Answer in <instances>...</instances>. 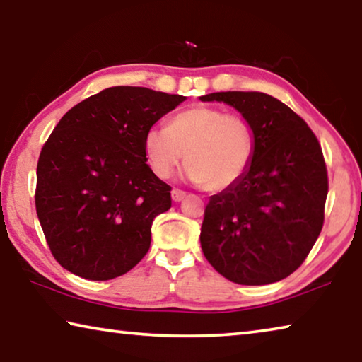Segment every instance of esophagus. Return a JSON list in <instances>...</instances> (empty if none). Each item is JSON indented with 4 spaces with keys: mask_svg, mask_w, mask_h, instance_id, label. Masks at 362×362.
Masks as SVG:
<instances>
[{
    "mask_svg": "<svg viewBox=\"0 0 362 362\" xmlns=\"http://www.w3.org/2000/svg\"><path fill=\"white\" fill-rule=\"evenodd\" d=\"M170 196H173V199L175 201V203H179V201L185 198L187 192H183V189H179V188H174L173 192H170Z\"/></svg>",
    "mask_w": 362,
    "mask_h": 362,
    "instance_id": "1",
    "label": "esophagus"
}]
</instances>
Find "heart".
Returning <instances> with one entry per match:
<instances>
[{
	"label": "heart",
	"mask_w": 362,
	"mask_h": 362,
	"mask_svg": "<svg viewBox=\"0 0 362 362\" xmlns=\"http://www.w3.org/2000/svg\"><path fill=\"white\" fill-rule=\"evenodd\" d=\"M145 153L158 177L168 179L187 156L185 177L222 192L240 182L250 168L255 151L252 126L240 115L209 105L183 110L166 127L145 134Z\"/></svg>",
	"instance_id": "heart-1"
}]
</instances>
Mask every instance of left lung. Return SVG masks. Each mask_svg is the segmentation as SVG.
Segmentation results:
<instances>
[{
  "instance_id": "1",
  "label": "left lung",
  "mask_w": 362,
  "mask_h": 362,
  "mask_svg": "<svg viewBox=\"0 0 362 362\" xmlns=\"http://www.w3.org/2000/svg\"><path fill=\"white\" fill-rule=\"evenodd\" d=\"M199 99L235 107L255 137L246 175L206 206L204 257L236 284L276 283L302 265L322 230L329 179L321 145L296 112L268 94L228 90Z\"/></svg>"
}]
</instances>
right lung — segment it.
<instances>
[{"instance_id":"obj_1","label":"right lung","mask_w":362,"mask_h":362,"mask_svg":"<svg viewBox=\"0 0 362 362\" xmlns=\"http://www.w3.org/2000/svg\"><path fill=\"white\" fill-rule=\"evenodd\" d=\"M183 95L115 86L79 102L42 145L35 204L51 254L76 276L118 278L150 249L170 188L146 164L145 134Z\"/></svg>"}]
</instances>
